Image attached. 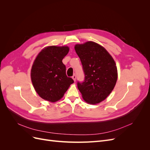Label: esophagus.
<instances>
[{
    "mask_svg": "<svg viewBox=\"0 0 150 150\" xmlns=\"http://www.w3.org/2000/svg\"><path fill=\"white\" fill-rule=\"evenodd\" d=\"M72 78L73 79V80L74 81H76V74H74L73 76H72Z\"/></svg>",
    "mask_w": 150,
    "mask_h": 150,
    "instance_id": "obj_1",
    "label": "esophagus"
}]
</instances>
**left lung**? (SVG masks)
Returning <instances> with one entry per match:
<instances>
[{
    "label": "left lung",
    "instance_id": "obj_1",
    "mask_svg": "<svg viewBox=\"0 0 150 150\" xmlns=\"http://www.w3.org/2000/svg\"><path fill=\"white\" fill-rule=\"evenodd\" d=\"M74 49L85 76L83 82L77 83L83 99L92 104L103 101L111 93L117 81L114 59L105 49L94 42L76 44Z\"/></svg>",
    "mask_w": 150,
    "mask_h": 150
}]
</instances>
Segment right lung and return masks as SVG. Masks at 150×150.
Returning a JSON list of instances; mask_svg holds the SVG:
<instances>
[{"instance_id":"1","label":"right lung","mask_w":150,"mask_h":150,"mask_svg":"<svg viewBox=\"0 0 150 150\" xmlns=\"http://www.w3.org/2000/svg\"><path fill=\"white\" fill-rule=\"evenodd\" d=\"M67 46H49L42 49L31 69V80L40 97L51 102L59 100L74 83L67 77L62 59L69 52Z\"/></svg>"}]
</instances>
